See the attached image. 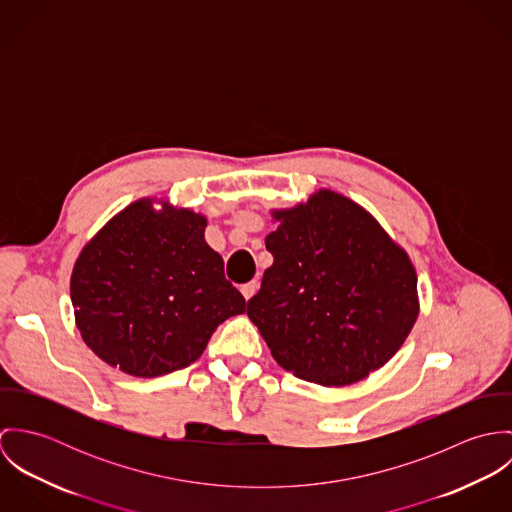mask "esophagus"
I'll list each match as a JSON object with an SVG mask.
<instances>
[{
  "label": "esophagus",
  "instance_id": "esophagus-1",
  "mask_svg": "<svg viewBox=\"0 0 512 512\" xmlns=\"http://www.w3.org/2000/svg\"><path fill=\"white\" fill-rule=\"evenodd\" d=\"M258 288H260V284H258V280H252V282H248V284H244L242 288H240V292L242 295L246 297V299H250L254 293L258 292Z\"/></svg>",
  "mask_w": 512,
  "mask_h": 512
}]
</instances>
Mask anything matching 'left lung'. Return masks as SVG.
<instances>
[{
	"label": "left lung",
	"mask_w": 512,
	"mask_h": 512,
	"mask_svg": "<svg viewBox=\"0 0 512 512\" xmlns=\"http://www.w3.org/2000/svg\"><path fill=\"white\" fill-rule=\"evenodd\" d=\"M274 219V264L246 313L278 365L323 386L386 365L418 319L408 254L363 207L327 189Z\"/></svg>",
	"instance_id": "1"
}]
</instances>
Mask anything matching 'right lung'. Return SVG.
Wrapping results in <instances>:
<instances>
[{
  "mask_svg": "<svg viewBox=\"0 0 512 512\" xmlns=\"http://www.w3.org/2000/svg\"><path fill=\"white\" fill-rule=\"evenodd\" d=\"M207 219L140 199L80 252L71 278L76 327L104 363L153 378L195 363L215 329L246 311Z\"/></svg>",
  "mask_w": 512,
  "mask_h": 512,
  "instance_id": "obj_1",
  "label": "right lung"
}]
</instances>
